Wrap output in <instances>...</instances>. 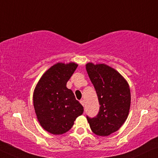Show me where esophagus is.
<instances>
[{
	"label": "esophagus",
	"instance_id": "esophagus-1",
	"mask_svg": "<svg viewBox=\"0 0 158 158\" xmlns=\"http://www.w3.org/2000/svg\"><path fill=\"white\" fill-rule=\"evenodd\" d=\"M80 103L84 106H85V100H83V99L81 100V101H80Z\"/></svg>",
	"mask_w": 158,
	"mask_h": 158
}]
</instances>
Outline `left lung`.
Listing matches in <instances>:
<instances>
[{"mask_svg":"<svg viewBox=\"0 0 158 158\" xmlns=\"http://www.w3.org/2000/svg\"><path fill=\"white\" fill-rule=\"evenodd\" d=\"M86 70L101 105L96 117H87V119L95 134L108 136L118 131L128 117L131 100L129 85L118 71L103 63H88Z\"/></svg>","mask_w":158,"mask_h":158,"instance_id":"8db88e82","label":"left lung"}]
</instances>
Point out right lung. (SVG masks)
<instances>
[{
  "label": "right lung",
  "instance_id": "obj_1",
  "mask_svg": "<svg viewBox=\"0 0 158 158\" xmlns=\"http://www.w3.org/2000/svg\"><path fill=\"white\" fill-rule=\"evenodd\" d=\"M77 66L75 63H56L44 73L35 87L33 100L37 119L52 134L68 132L83 114V106L66 87Z\"/></svg>",
  "mask_w": 158,
  "mask_h": 158
}]
</instances>
